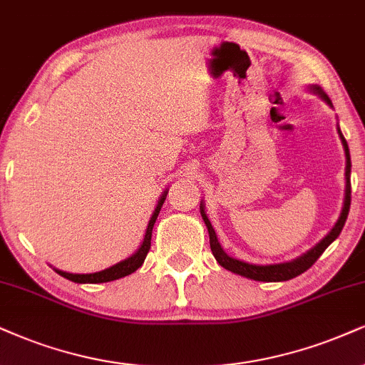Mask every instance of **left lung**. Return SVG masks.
<instances>
[{
	"label": "left lung",
	"instance_id": "8db88e82",
	"mask_svg": "<svg viewBox=\"0 0 365 365\" xmlns=\"http://www.w3.org/2000/svg\"><path fill=\"white\" fill-rule=\"evenodd\" d=\"M312 91L318 93L320 96L325 100L328 105L331 106V101L330 98L327 96L325 93L322 91L320 86H313ZM340 133V138H341V143H344V148H345V157H347V165H345V179H347V184H345V201H344V210H341V215L339 218V222L334 228H331V232L328 233V235L323 238V240L318 244L317 247H313L312 250L307 252L304 255H301L299 259L296 260H291V262H284V264H272V265H255V264H247V262H242V260H237L230 257V255H227L222 249V245H220L218 238H217V233H215L213 227H211L208 217H206L205 213V208L203 205L200 206L201 208V217L205 220V225L208 227V233H210V247H211V252H213L215 259L218 260V264L222 265V267L228 269V271L235 272V274H240V276L244 277H249V279H254V281H265V282H277V281H287V279H292L296 276H299V274H303L304 271H308L312 265L317 262L318 259H320V255L325 252V249L328 245L331 244V242L335 240L336 237L340 235L341 228H344L345 222H347V217H349V210H350V195H352V186H350V152H349V145H347V140L344 138V135L339 130Z\"/></svg>",
	"mask_w": 365,
	"mask_h": 365
}]
</instances>
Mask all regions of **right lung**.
Returning a JSON list of instances; mask_svg holds the SVG:
<instances>
[{
	"instance_id": "add662e5",
	"label": "right lung",
	"mask_w": 365,
	"mask_h": 365,
	"mask_svg": "<svg viewBox=\"0 0 365 365\" xmlns=\"http://www.w3.org/2000/svg\"><path fill=\"white\" fill-rule=\"evenodd\" d=\"M165 196L164 195L159 200V205H157V208L154 211V215H152L150 222H148V227H147V232H145V237H143V242L140 245V249H138L132 257H128L127 260H121L113 267L110 269H105V271H100V272H94V274H71V272H64V271H58L56 269L57 274H61L62 277L69 279V281L73 282H81V284H98V282H108V281H115V279H120V277H125L128 276V274H132L137 271L138 267L143 264V260H145L148 250H150V238H152V228H154V223L157 217H159V211H160V206L164 205L165 201Z\"/></svg>"
}]
</instances>
